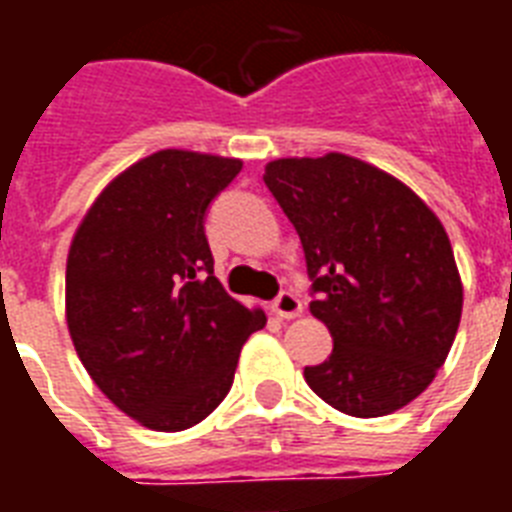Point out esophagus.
Here are the masks:
<instances>
[{"label":"esophagus","instance_id":"obj_1","mask_svg":"<svg viewBox=\"0 0 512 512\" xmlns=\"http://www.w3.org/2000/svg\"><path fill=\"white\" fill-rule=\"evenodd\" d=\"M273 313L279 316V319H295L303 313V303L297 300V295L292 292H281L276 300H273Z\"/></svg>","mask_w":512,"mask_h":512}]
</instances>
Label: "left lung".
I'll return each mask as SVG.
<instances>
[{"instance_id": "8db88e82", "label": "left lung", "mask_w": 512, "mask_h": 512, "mask_svg": "<svg viewBox=\"0 0 512 512\" xmlns=\"http://www.w3.org/2000/svg\"><path fill=\"white\" fill-rule=\"evenodd\" d=\"M268 191L303 241L311 313L335 348L305 382L337 412L382 417L420 396L444 366L462 281L436 212L388 172L345 154L276 159Z\"/></svg>"}]
</instances>
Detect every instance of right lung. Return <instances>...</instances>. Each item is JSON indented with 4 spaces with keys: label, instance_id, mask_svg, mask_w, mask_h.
Returning <instances> with one entry per match:
<instances>
[{
    "label": "right lung",
    "instance_id": "1",
    "mask_svg": "<svg viewBox=\"0 0 512 512\" xmlns=\"http://www.w3.org/2000/svg\"><path fill=\"white\" fill-rule=\"evenodd\" d=\"M241 159L167 148L116 175L76 228L66 321L103 393L162 433L193 428L228 396L241 345L265 313L212 276L209 201Z\"/></svg>",
    "mask_w": 512,
    "mask_h": 512
}]
</instances>
